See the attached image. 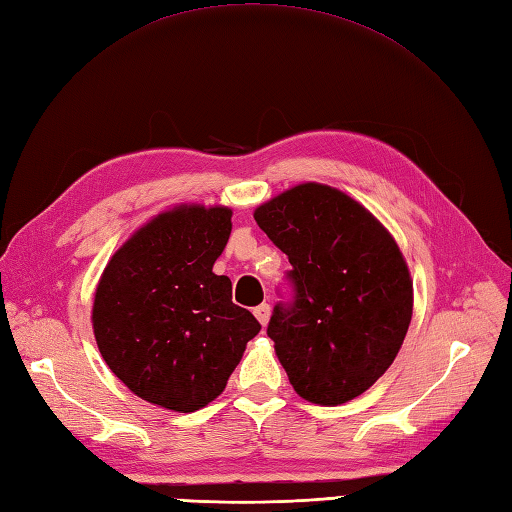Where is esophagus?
I'll use <instances>...</instances> for the list:
<instances>
[{
	"label": "esophagus",
	"instance_id": "esophagus-1",
	"mask_svg": "<svg viewBox=\"0 0 512 512\" xmlns=\"http://www.w3.org/2000/svg\"><path fill=\"white\" fill-rule=\"evenodd\" d=\"M254 315H256V320L263 324V326H267V322H269V315H271V306L269 304H260V306H256L254 309Z\"/></svg>",
	"mask_w": 512,
	"mask_h": 512
}]
</instances>
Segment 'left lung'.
<instances>
[{"label": "left lung", "instance_id": "obj_1", "mask_svg": "<svg viewBox=\"0 0 512 512\" xmlns=\"http://www.w3.org/2000/svg\"><path fill=\"white\" fill-rule=\"evenodd\" d=\"M254 219L291 263L293 300L274 306L267 335L293 390L317 405L352 401L392 366L412 322L399 245L361 203L315 181Z\"/></svg>", "mask_w": 512, "mask_h": 512}]
</instances>
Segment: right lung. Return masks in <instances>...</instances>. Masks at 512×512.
I'll return each instance as SVG.
<instances>
[{
	"mask_svg": "<svg viewBox=\"0 0 512 512\" xmlns=\"http://www.w3.org/2000/svg\"><path fill=\"white\" fill-rule=\"evenodd\" d=\"M232 210L179 206L142 225L111 256L94 295L96 344L140 399L195 412L225 390L260 324L212 271Z\"/></svg>",
	"mask_w": 512,
	"mask_h": 512,
	"instance_id": "right-lung-1",
	"label": "right lung"
}]
</instances>
